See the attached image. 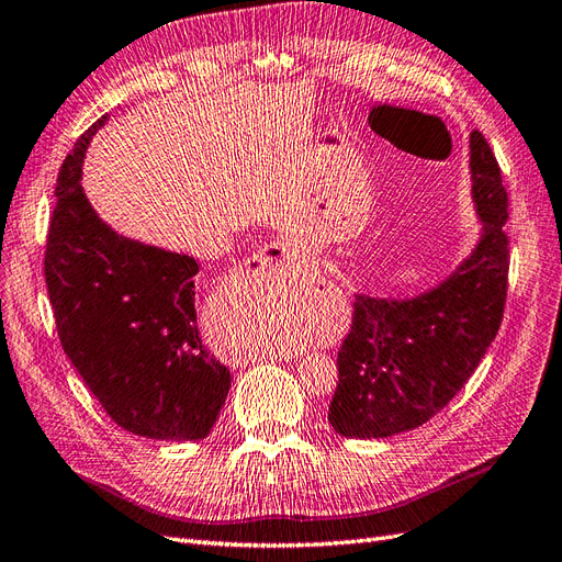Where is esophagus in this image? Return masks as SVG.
<instances>
[{
	"label": "esophagus",
	"mask_w": 562,
	"mask_h": 562,
	"mask_svg": "<svg viewBox=\"0 0 562 562\" xmlns=\"http://www.w3.org/2000/svg\"><path fill=\"white\" fill-rule=\"evenodd\" d=\"M299 245L292 243V239H278V243H270L266 247L259 249V254L254 259H259L263 263H272V261H296L299 259Z\"/></svg>",
	"instance_id": "1"
}]
</instances>
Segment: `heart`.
<instances>
[{"label":"heart","instance_id":"obj_1","mask_svg":"<svg viewBox=\"0 0 562 562\" xmlns=\"http://www.w3.org/2000/svg\"><path fill=\"white\" fill-rule=\"evenodd\" d=\"M276 346H282V348H284V346H292V339H282V341H278Z\"/></svg>","mask_w":562,"mask_h":562}]
</instances>
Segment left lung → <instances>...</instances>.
<instances>
[{"label":"left lung","instance_id":"1","mask_svg":"<svg viewBox=\"0 0 562 562\" xmlns=\"http://www.w3.org/2000/svg\"><path fill=\"white\" fill-rule=\"evenodd\" d=\"M475 251L436 290L395 301L358 294L336 367L329 424L344 438H389L426 424L471 379L499 331L508 292V195L490 143L471 134Z\"/></svg>","mask_w":562,"mask_h":562}]
</instances>
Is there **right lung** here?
I'll return each mask as SVG.
<instances>
[{
    "mask_svg": "<svg viewBox=\"0 0 562 562\" xmlns=\"http://www.w3.org/2000/svg\"><path fill=\"white\" fill-rule=\"evenodd\" d=\"M103 115L79 136L56 179L44 278L58 339L105 414L153 440L210 436L231 372L202 346L198 261L117 235L79 186Z\"/></svg>",
    "mask_w": 562,
    "mask_h": 562,
    "instance_id": "right-lung-1",
    "label": "right lung"
}]
</instances>
